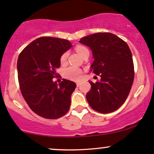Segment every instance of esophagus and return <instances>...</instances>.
Returning a JSON list of instances; mask_svg holds the SVG:
<instances>
[{
    "instance_id": "obj_1",
    "label": "esophagus",
    "mask_w": 154,
    "mask_h": 154,
    "mask_svg": "<svg viewBox=\"0 0 154 154\" xmlns=\"http://www.w3.org/2000/svg\"><path fill=\"white\" fill-rule=\"evenodd\" d=\"M76 86H77V87H79V86H81V83L80 82H77L76 83Z\"/></svg>"
}]
</instances>
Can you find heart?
Instances as JSON below:
<instances>
[{"instance_id":"b5f03b06","label":"heart","mask_w":154,"mask_h":154,"mask_svg":"<svg viewBox=\"0 0 154 154\" xmlns=\"http://www.w3.org/2000/svg\"><path fill=\"white\" fill-rule=\"evenodd\" d=\"M75 51L78 52L79 55H80L81 57H83L85 53L88 52V50L86 47L83 46V45H77L75 48ZM68 53L67 52H64L62 54V55L60 57V63L62 66H64L66 63L67 58H68ZM63 77L66 79H68L70 81H79L81 80L82 78V70L81 68H77L75 66H70L68 67L63 70Z\"/></svg>"}]
</instances>
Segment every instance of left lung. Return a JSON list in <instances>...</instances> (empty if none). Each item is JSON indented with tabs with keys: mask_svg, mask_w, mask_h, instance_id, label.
<instances>
[{
	"mask_svg": "<svg viewBox=\"0 0 154 154\" xmlns=\"http://www.w3.org/2000/svg\"><path fill=\"white\" fill-rule=\"evenodd\" d=\"M89 47L94 59L91 70L99 81H89L91 90L86 94L88 104L100 113L112 112L127 99L134 80V65L127 43L115 34L99 32L80 39Z\"/></svg>",
	"mask_w": 154,
	"mask_h": 154,
	"instance_id": "obj_1",
	"label": "left lung"
}]
</instances>
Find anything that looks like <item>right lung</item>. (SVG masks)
Returning <instances> with one entry per match:
<instances>
[{
	"label": "right lung",
	"instance_id": "1",
	"mask_svg": "<svg viewBox=\"0 0 154 154\" xmlns=\"http://www.w3.org/2000/svg\"><path fill=\"white\" fill-rule=\"evenodd\" d=\"M71 46L66 39L42 37L19 54L17 70L21 94L30 109L42 117L57 119L69 110L76 84L66 79L57 84L52 79L58 75L60 57Z\"/></svg>",
	"mask_w": 154,
	"mask_h": 154
}]
</instances>
